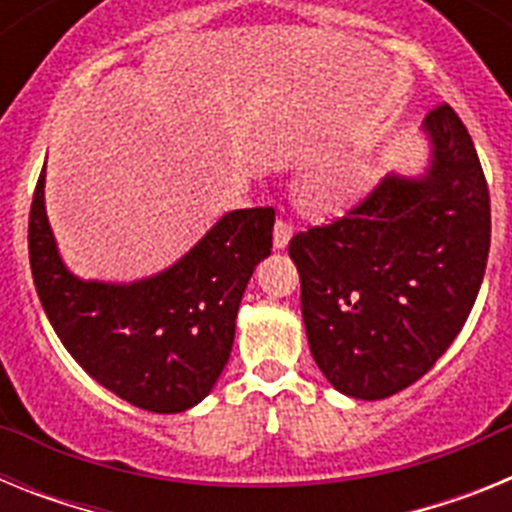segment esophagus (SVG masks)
Wrapping results in <instances>:
<instances>
[{"label":"esophagus","mask_w":512,"mask_h":512,"mask_svg":"<svg viewBox=\"0 0 512 512\" xmlns=\"http://www.w3.org/2000/svg\"><path fill=\"white\" fill-rule=\"evenodd\" d=\"M289 238H292V225L287 220H277V225H274V248H287Z\"/></svg>","instance_id":"esophagus-1"}]
</instances>
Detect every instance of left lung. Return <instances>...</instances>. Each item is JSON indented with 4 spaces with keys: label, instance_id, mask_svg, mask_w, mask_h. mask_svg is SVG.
I'll return each mask as SVG.
<instances>
[{
    "label": "left lung",
    "instance_id": "obj_1",
    "mask_svg": "<svg viewBox=\"0 0 512 512\" xmlns=\"http://www.w3.org/2000/svg\"><path fill=\"white\" fill-rule=\"evenodd\" d=\"M423 174L392 171L346 217L297 233L310 354L338 392L384 400L418 382L467 323L490 253V192L464 122H423Z\"/></svg>",
    "mask_w": 512,
    "mask_h": 512
}]
</instances>
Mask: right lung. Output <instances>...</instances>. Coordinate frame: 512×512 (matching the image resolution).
Segmentation results:
<instances>
[{
    "instance_id": "add662e5",
    "label": "right lung",
    "mask_w": 512,
    "mask_h": 512,
    "mask_svg": "<svg viewBox=\"0 0 512 512\" xmlns=\"http://www.w3.org/2000/svg\"><path fill=\"white\" fill-rule=\"evenodd\" d=\"M274 210L225 212L182 259L135 282L76 277L45 215V169L30 207V269L56 336L92 379L135 408L184 413L223 374L246 284L271 253Z\"/></svg>"
}]
</instances>
